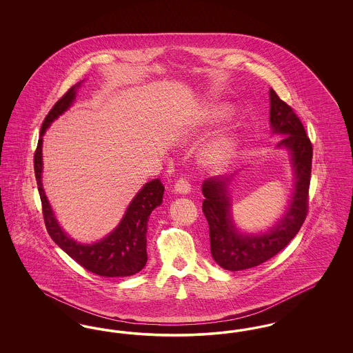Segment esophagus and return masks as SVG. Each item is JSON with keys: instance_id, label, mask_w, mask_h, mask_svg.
Listing matches in <instances>:
<instances>
[{"instance_id": "1", "label": "esophagus", "mask_w": 353, "mask_h": 353, "mask_svg": "<svg viewBox=\"0 0 353 353\" xmlns=\"http://www.w3.org/2000/svg\"><path fill=\"white\" fill-rule=\"evenodd\" d=\"M192 185L186 180V177H180L174 184V192L180 194H188L190 192Z\"/></svg>"}]
</instances>
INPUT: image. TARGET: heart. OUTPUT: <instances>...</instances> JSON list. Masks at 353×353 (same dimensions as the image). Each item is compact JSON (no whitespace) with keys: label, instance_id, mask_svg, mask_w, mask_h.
I'll return each mask as SVG.
<instances>
[{"label":"heart","instance_id":"b5f03b06","mask_svg":"<svg viewBox=\"0 0 353 353\" xmlns=\"http://www.w3.org/2000/svg\"><path fill=\"white\" fill-rule=\"evenodd\" d=\"M229 115V108L226 105H212L205 110L200 118V124L208 125L214 124ZM235 137L232 132H222L216 136L203 150V161L213 168H221L230 161L235 152Z\"/></svg>","mask_w":353,"mask_h":353}]
</instances>
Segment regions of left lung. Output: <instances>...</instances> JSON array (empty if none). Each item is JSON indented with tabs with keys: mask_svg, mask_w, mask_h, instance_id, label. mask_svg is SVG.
I'll use <instances>...</instances> for the list:
<instances>
[{
	"mask_svg": "<svg viewBox=\"0 0 353 353\" xmlns=\"http://www.w3.org/2000/svg\"><path fill=\"white\" fill-rule=\"evenodd\" d=\"M270 124L272 134H285L278 148L290 152L295 188L285 216L262 234H242L230 216L228 185L230 179L210 177L202 183V212L209 223L210 252L222 269H252L269 261L298 234L308 212V189L312 165V144L301 119L270 88Z\"/></svg>",
	"mask_w": 353,
	"mask_h": 353,
	"instance_id": "left-lung-1",
	"label": "left lung"
}]
</instances>
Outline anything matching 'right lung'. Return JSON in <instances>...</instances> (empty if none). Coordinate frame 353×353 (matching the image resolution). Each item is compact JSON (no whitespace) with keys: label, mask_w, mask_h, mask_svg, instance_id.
<instances>
[{"label":"right lung","mask_w":353,"mask_h":353,"mask_svg":"<svg viewBox=\"0 0 353 353\" xmlns=\"http://www.w3.org/2000/svg\"><path fill=\"white\" fill-rule=\"evenodd\" d=\"M79 85L81 82L72 85L49 111L42 123L38 145L34 153V172L42 202L45 225L51 239L84 269L107 278L130 276L144 269L147 263L148 219L152 210L163 202L164 185L161 181L154 179L144 185L127 208L118 226L105 238L92 245L78 243L62 230L42 186V136L51 123L72 104Z\"/></svg>","instance_id":"right-lung-1"}]
</instances>
